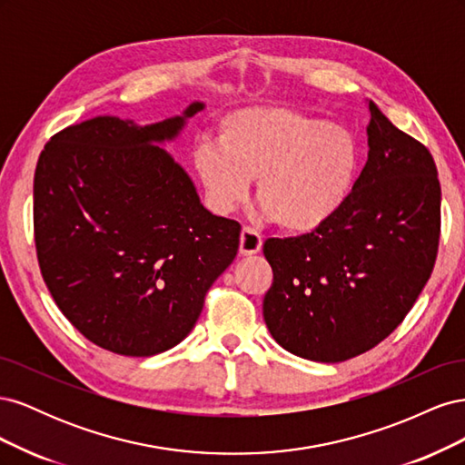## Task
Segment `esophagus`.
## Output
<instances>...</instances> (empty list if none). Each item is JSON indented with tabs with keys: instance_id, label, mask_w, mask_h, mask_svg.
<instances>
[{
	"instance_id": "34e87169",
	"label": "esophagus",
	"mask_w": 465,
	"mask_h": 465,
	"mask_svg": "<svg viewBox=\"0 0 465 465\" xmlns=\"http://www.w3.org/2000/svg\"><path fill=\"white\" fill-rule=\"evenodd\" d=\"M262 234L254 229L244 227L241 232V254L242 256H252V254H258L262 250Z\"/></svg>"
}]
</instances>
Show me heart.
<instances>
[{
	"mask_svg": "<svg viewBox=\"0 0 465 465\" xmlns=\"http://www.w3.org/2000/svg\"><path fill=\"white\" fill-rule=\"evenodd\" d=\"M361 163L353 132L287 106L232 112L219 124V143H202L193 154L217 211L241 203L258 178V202L291 232H312L340 213Z\"/></svg>",
	"mask_w": 465,
	"mask_h": 465,
	"instance_id": "1",
	"label": "heart"
}]
</instances>
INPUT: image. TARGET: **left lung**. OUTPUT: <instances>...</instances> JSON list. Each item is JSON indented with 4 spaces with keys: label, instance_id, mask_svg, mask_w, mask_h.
Segmentation results:
<instances>
[{
    "label": "left lung",
    "instance_id": "8db88e82",
    "mask_svg": "<svg viewBox=\"0 0 465 465\" xmlns=\"http://www.w3.org/2000/svg\"><path fill=\"white\" fill-rule=\"evenodd\" d=\"M369 161L345 207L323 227L270 238L273 283L263 320L289 353L341 362L396 330L432 273L440 182L429 149L369 103Z\"/></svg>",
    "mask_w": 465,
    "mask_h": 465
}]
</instances>
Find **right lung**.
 Listing matches in <instances>:
<instances>
[{
    "instance_id": "add662e5",
    "label": "right lung",
    "mask_w": 465,
    "mask_h": 465,
    "mask_svg": "<svg viewBox=\"0 0 465 465\" xmlns=\"http://www.w3.org/2000/svg\"><path fill=\"white\" fill-rule=\"evenodd\" d=\"M137 125L96 116L55 134L35 173V242L64 316L94 345L151 357L198 322L241 224L207 211L161 145L203 110Z\"/></svg>"
}]
</instances>
